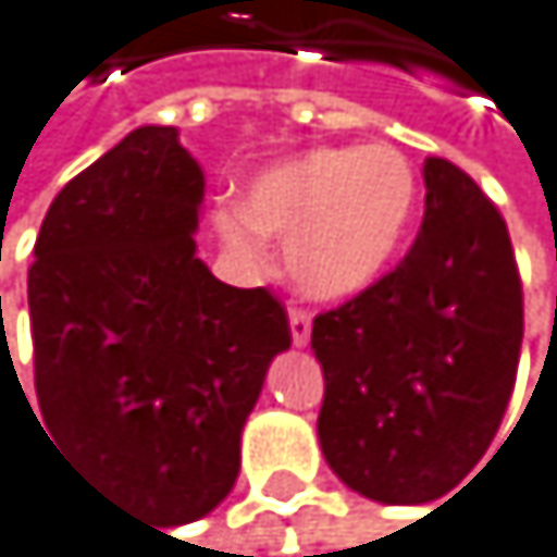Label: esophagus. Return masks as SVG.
<instances>
[{"instance_id":"obj_1","label":"esophagus","mask_w":557,"mask_h":557,"mask_svg":"<svg viewBox=\"0 0 557 557\" xmlns=\"http://www.w3.org/2000/svg\"><path fill=\"white\" fill-rule=\"evenodd\" d=\"M288 329H292V343L295 346H309V339H312V315L306 309H292L288 312Z\"/></svg>"}]
</instances>
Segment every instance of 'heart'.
Masks as SVG:
<instances>
[{
    "label": "heart",
    "mask_w": 557,
    "mask_h": 557,
    "mask_svg": "<svg viewBox=\"0 0 557 557\" xmlns=\"http://www.w3.org/2000/svg\"><path fill=\"white\" fill-rule=\"evenodd\" d=\"M417 205L420 181L404 150L315 147L258 177L245 214H221V235L245 258L258 255V235L285 242L288 282L309 299L343 302L393 265Z\"/></svg>",
    "instance_id": "obj_1"
}]
</instances>
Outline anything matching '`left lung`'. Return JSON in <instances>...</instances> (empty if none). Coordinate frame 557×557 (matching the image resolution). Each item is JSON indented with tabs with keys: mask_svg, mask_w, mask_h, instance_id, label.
I'll return each mask as SVG.
<instances>
[{
	"mask_svg": "<svg viewBox=\"0 0 557 557\" xmlns=\"http://www.w3.org/2000/svg\"><path fill=\"white\" fill-rule=\"evenodd\" d=\"M423 184L404 262L312 322L322 454L380 504L437 500L474 471L508 410L524 336L500 211L444 158H426Z\"/></svg>",
	"mask_w": 557,
	"mask_h": 557,
	"instance_id": "left-lung-1",
	"label": "left lung"
}]
</instances>
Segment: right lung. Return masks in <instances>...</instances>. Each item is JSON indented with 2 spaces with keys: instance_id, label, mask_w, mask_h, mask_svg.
I'll use <instances>...</instances> for the list:
<instances>
[{
  "instance_id": "right-lung-1",
  "label": "right lung",
  "mask_w": 557,
  "mask_h": 557,
  "mask_svg": "<svg viewBox=\"0 0 557 557\" xmlns=\"http://www.w3.org/2000/svg\"><path fill=\"white\" fill-rule=\"evenodd\" d=\"M201 201L177 127H137L53 198L29 265L36 423L164 528L228 497L242 426L292 346L269 288L224 285L195 255Z\"/></svg>"
}]
</instances>
